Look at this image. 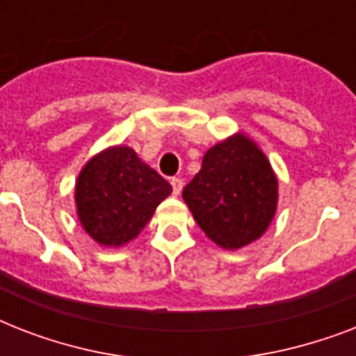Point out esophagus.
<instances>
[{
  "label": "esophagus",
  "mask_w": 356,
  "mask_h": 356,
  "mask_svg": "<svg viewBox=\"0 0 356 356\" xmlns=\"http://www.w3.org/2000/svg\"><path fill=\"white\" fill-rule=\"evenodd\" d=\"M172 186H173V194H175V195L181 194V190H183V179L173 177L172 179Z\"/></svg>",
  "instance_id": "obj_1"
}]
</instances>
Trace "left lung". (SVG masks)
Instances as JSON below:
<instances>
[{
  "label": "left lung",
  "instance_id": "8db88e82",
  "mask_svg": "<svg viewBox=\"0 0 356 356\" xmlns=\"http://www.w3.org/2000/svg\"><path fill=\"white\" fill-rule=\"evenodd\" d=\"M183 200L205 234L225 249L248 245L275 214L277 179L266 155L236 134L207 151Z\"/></svg>",
  "mask_w": 356,
  "mask_h": 356
}]
</instances>
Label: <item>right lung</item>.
I'll list each match as a JSON object with an SVG mask.
<instances>
[{
    "mask_svg": "<svg viewBox=\"0 0 356 356\" xmlns=\"http://www.w3.org/2000/svg\"><path fill=\"white\" fill-rule=\"evenodd\" d=\"M170 194L172 184L125 145L94 156L75 184L81 225L97 243L113 248L133 240Z\"/></svg>",
    "mask_w": 356,
    "mask_h": 356,
    "instance_id": "obj_1",
    "label": "right lung"
}]
</instances>
